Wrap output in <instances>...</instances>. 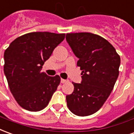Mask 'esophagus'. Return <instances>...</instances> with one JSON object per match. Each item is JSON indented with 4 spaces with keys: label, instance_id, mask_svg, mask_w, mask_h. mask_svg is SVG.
Wrapping results in <instances>:
<instances>
[{
    "label": "esophagus",
    "instance_id": "34e87169",
    "mask_svg": "<svg viewBox=\"0 0 134 134\" xmlns=\"http://www.w3.org/2000/svg\"><path fill=\"white\" fill-rule=\"evenodd\" d=\"M68 82V80H67L61 79V82H62V83H65V82Z\"/></svg>",
    "mask_w": 134,
    "mask_h": 134
}]
</instances>
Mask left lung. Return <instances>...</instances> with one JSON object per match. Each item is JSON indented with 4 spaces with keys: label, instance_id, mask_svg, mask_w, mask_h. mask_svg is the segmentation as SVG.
I'll use <instances>...</instances> for the list:
<instances>
[{
    "label": "left lung",
    "instance_id": "8db88e82",
    "mask_svg": "<svg viewBox=\"0 0 134 134\" xmlns=\"http://www.w3.org/2000/svg\"><path fill=\"white\" fill-rule=\"evenodd\" d=\"M66 39L78 57L81 83L66 96L68 108L75 115L87 116L100 110L112 92L118 75L121 58L105 38L87 32L68 33Z\"/></svg>",
    "mask_w": 134,
    "mask_h": 134
}]
</instances>
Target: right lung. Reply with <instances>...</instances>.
I'll use <instances>...</instances> for the list:
<instances>
[{
    "label": "right lung",
    "mask_w": 134,
    "mask_h": 134,
    "mask_svg": "<svg viewBox=\"0 0 134 134\" xmlns=\"http://www.w3.org/2000/svg\"><path fill=\"white\" fill-rule=\"evenodd\" d=\"M65 34L31 32L13 41L4 52L5 75L14 98L24 109L36 112L47 106L61 81L41 72Z\"/></svg>",
    "instance_id": "obj_1"
}]
</instances>
